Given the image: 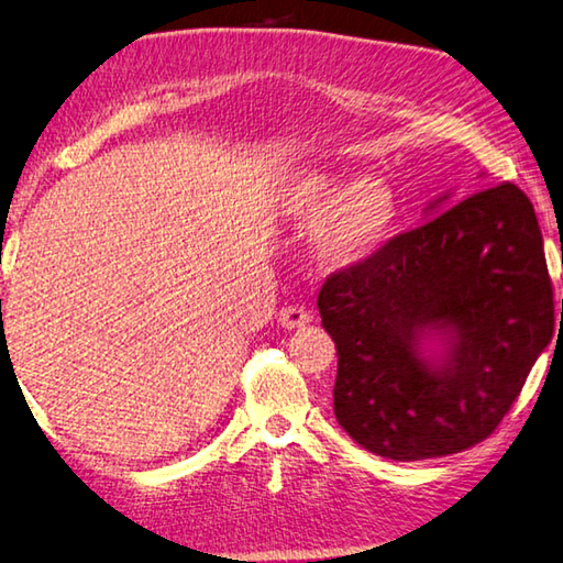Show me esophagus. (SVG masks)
<instances>
[{"instance_id": "obj_1", "label": "esophagus", "mask_w": 563, "mask_h": 563, "mask_svg": "<svg viewBox=\"0 0 563 563\" xmlns=\"http://www.w3.org/2000/svg\"><path fill=\"white\" fill-rule=\"evenodd\" d=\"M312 322V314L308 308H300V305H288L278 312V324L285 327V330H298V327H305Z\"/></svg>"}]
</instances>
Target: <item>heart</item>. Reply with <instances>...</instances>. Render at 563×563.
Segmentation results:
<instances>
[{
	"mask_svg": "<svg viewBox=\"0 0 563 563\" xmlns=\"http://www.w3.org/2000/svg\"><path fill=\"white\" fill-rule=\"evenodd\" d=\"M275 209L283 219L312 223L314 249L332 268H352L379 255L401 221V203L382 177L346 184L324 167H298L285 175L275 191Z\"/></svg>",
	"mask_w": 563,
	"mask_h": 563,
	"instance_id": "heart-1",
	"label": "heart"
}]
</instances>
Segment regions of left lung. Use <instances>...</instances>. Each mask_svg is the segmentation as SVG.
Listing matches in <instances>:
<instances>
[{"instance_id":"8db88e82","label":"left lung","mask_w":563,"mask_h":563,"mask_svg":"<svg viewBox=\"0 0 563 563\" xmlns=\"http://www.w3.org/2000/svg\"><path fill=\"white\" fill-rule=\"evenodd\" d=\"M332 273L317 310L336 344L334 416L388 460L460 453L495 431L554 332L534 207L515 184L451 207ZM563 312V302H561Z\"/></svg>"}]
</instances>
